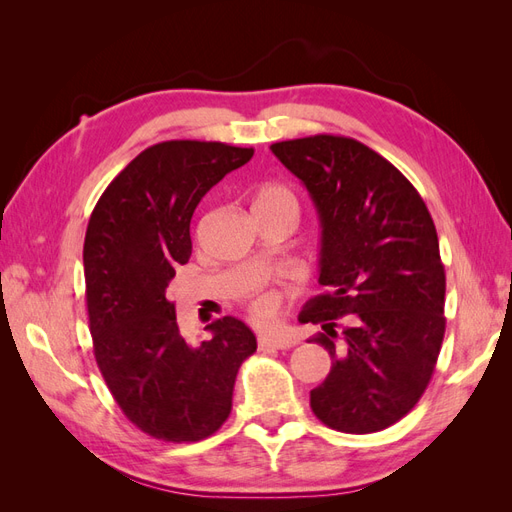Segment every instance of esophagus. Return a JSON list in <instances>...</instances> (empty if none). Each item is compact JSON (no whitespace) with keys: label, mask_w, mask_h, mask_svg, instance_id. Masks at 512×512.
<instances>
[{"label":"esophagus","mask_w":512,"mask_h":512,"mask_svg":"<svg viewBox=\"0 0 512 512\" xmlns=\"http://www.w3.org/2000/svg\"><path fill=\"white\" fill-rule=\"evenodd\" d=\"M292 346H297V339L290 335H260L258 337V348L260 350H290Z\"/></svg>","instance_id":"34e87169"}]
</instances>
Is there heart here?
<instances>
[{"instance_id": "b5f03b06", "label": "heart", "mask_w": 512, "mask_h": 512, "mask_svg": "<svg viewBox=\"0 0 512 512\" xmlns=\"http://www.w3.org/2000/svg\"><path fill=\"white\" fill-rule=\"evenodd\" d=\"M256 207H280L290 211L294 218L299 215V200L294 196V192L286 185H267L265 190L260 192L258 200H256ZM247 309H250V314L256 322H273L277 316L282 312V294L275 292V290H262L256 288L250 294V301H247Z\"/></svg>"}]
</instances>
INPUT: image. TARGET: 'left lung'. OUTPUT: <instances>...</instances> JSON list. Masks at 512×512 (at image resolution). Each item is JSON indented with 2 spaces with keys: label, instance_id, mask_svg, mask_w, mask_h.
<instances>
[{
  "label": "left lung",
  "instance_id": "obj_1",
  "mask_svg": "<svg viewBox=\"0 0 512 512\" xmlns=\"http://www.w3.org/2000/svg\"><path fill=\"white\" fill-rule=\"evenodd\" d=\"M271 151L301 179L322 226L318 282L327 292L305 303L299 322L320 324L312 339L333 365L309 406L331 429L382 431L416 406L442 348L436 226L414 185L354 138L316 134Z\"/></svg>",
  "mask_w": 512,
  "mask_h": 512
}]
</instances>
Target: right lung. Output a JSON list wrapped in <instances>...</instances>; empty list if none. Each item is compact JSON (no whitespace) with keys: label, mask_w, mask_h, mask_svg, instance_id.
<instances>
[{"label":"right lung","mask_w":512,"mask_h":512,"mask_svg":"<svg viewBox=\"0 0 512 512\" xmlns=\"http://www.w3.org/2000/svg\"><path fill=\"white\" fill-rule=\"evenodd\" d=\"M254 149L207 141L147 147L108 183L91 213L85 299L96 363L121 412L147 436L198 442L230 414L237 371L256 352L232 316L207 342L183 339L166 288L192 256L190 224L203 196Z\"/></svg>","instance_id":"obj_1"}]
</instances>
